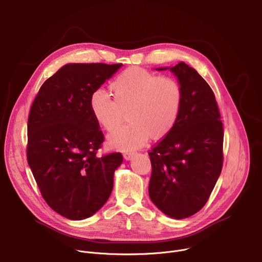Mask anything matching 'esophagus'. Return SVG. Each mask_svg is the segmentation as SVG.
I'll list each match as a JSON object with an SVG mask.
<instances>
[{
  "mask_svg": "<svg viewBox=\"0 0 262 262\" xmlns=\"http://www.w3.org/2000/svg\"><path fill=\"white\" fill-rule=\"evenodd\" d=\"M136 155V152L135 151H128V152H125L124 155H123V157H124V159L126 160V161H128V160H132L133 159V157Z\"/></svg>",
  "mask_w": 262,
  "mask_h": 262,
  "instance_id": "esophagus-1",
  "label": "esophagus"
}]
</instances>
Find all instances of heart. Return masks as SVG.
<instances>
[{
	"mask_svg": "<svg viewBox=\"0 0 262 262\" xmlns=\"http://www.w3.org/2000/svg\"><path fill=\"white\" fill-rule=\"evenodd\" d=\"M114 99L98 89L90 99L92 114L100 127L112 130L128 112L130 122L114 129L107 143L116 149L141 147L149 136L158 139L175 125L182 104V89L177 79L158 76L140 67H129L111 84Z\"/></svg>",
	"mask_w": 262,
	"mask_h": 262,
	"instance_id": "obj_1",
	"label": "heart"
}]
</instances>
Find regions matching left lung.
I'll return each mask as SVG.
<instances>
[{"label": "left lung", "mask_w": 262, "mask_h": 262, "mask_svg": "<svg viewBox=\"0 0 262 262\" xmlns=\"http://www.w3.org/2000/svg\"><path fill=\"white\" fill-rule=\"evenodd\" d=\"M169 69L182 89L175 125L148 154V195L166 216L184 219L206 203L222 169L223 127L215 95L206 81L184 62Z\"/></svg>", "instance_id": "obj_1"}]
</instances>
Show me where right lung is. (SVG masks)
Returning <instances> with one entry per match:
<instances>
[{
  "mask_svg": "<svg viewBox=\"0 0 262 262\" xmlns=\"http://www.w3.org/2000/svg\"><path fill=\"white\" fill-rule=\"evenodd\" d=\"M122 64L68 63L47 79L28 117L27 161L47 204L71 220L96 214L108 200L120 152L97 157L104 141L91 107L94 91Z\"/></svg>",
  "mask_w": 262,
  "mask_h": 262,
  "instance_id": "1",
  "label": "right lung"
}]
</instances>
